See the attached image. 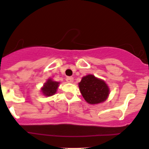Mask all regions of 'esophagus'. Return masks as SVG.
I'll use <instances>...</instances> for the list:
<instances>
[{"label":"esophagus","instance_id":"esophagus-1","mask_svg":"<svg viewBox=\"0 0 149 149\" xmlns=\"http://www.w3.org/2000/svg\"><path fill=\"white\" fill-rule=\"evenodd\" d=\"M67 82H69V83H72L74 82V78L72 77H69L67 78Z\"/></svg>","mask_w":149,"mask_h":149}]
</instances>
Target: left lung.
I'll return each mask as SVG.
<instances>
[{"mask_svg":"<svg viewBox=\"0 0 149 149\" xmlns=\"http://www.w3.org/2000/svg\"><path fill=\"white\" fill-rule=\"evenodd\" d=\"M78 86L84 99L90 104L104 102L110 93L109 88L105 81L93 74L84 76L78 83Z\"/></svg>","mask_w":149,"mask_h":149,"instance_id":"8db88e82","label":"left lung"}]
</instances>
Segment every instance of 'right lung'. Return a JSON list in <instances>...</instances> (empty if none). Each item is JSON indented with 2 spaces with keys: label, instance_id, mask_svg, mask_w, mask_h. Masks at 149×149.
<instances>
[{
  "label": "right lung",
  "instance_id": "add662e5",
  "mask_svg": "<svg viewBox=\"0 0 149 149\" xmlns=\"http://www.w3.org/2000/svg\"><path fill=\"white\" fill-rule=\"evenodd\" d=\"M60 82L53 80L51 78L47 79L44 83L43 86L41 88V92L45 96H51L56 93L57 89L59 86Z\"/></svg>",
  "mask_w": 149,
  "mask_h": 149
}]
</instances>
